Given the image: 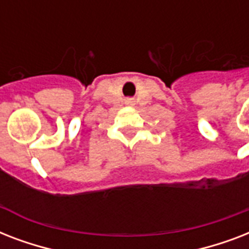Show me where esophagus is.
Listing matches in <instances>:
<instances>
[{
  "label": "esophagus",
  "instance_id": "1",
  "mask_svg": "<svg viewBox=\"0 0 249 249\" xmlns=\"http://www.w3.org/2000/svg\"><path fill=\"white\" fill-rule=\"evenodd\" d=\"M126 103H128V105H133V99H128V101H126Z\"/></svg>",
  "mask_w": 249,
  "mask_h": 249
}]
</instances>
